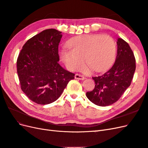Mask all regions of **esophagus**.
Masks as SVG:
<instances>
[{"label": "esophagus", "mask_w": 148, "mask_h": 148, "mask_svg": "<svg viewBox=\"0 0 148 148\" xmlns=\"http://www.w3.org/2000/svg\"><path fill=\"white\" fill-rule=\"evenodd\" d=\"M75 78L77 79H79V80H83L84 79V77L83 76L79 75V74H75Z\"/></svg>", "instance_id": "34e87169"}]
</instances>
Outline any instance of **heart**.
Instances as JSON below:
<instances>
[{"label": "heart", "instance_id": "b5f03b06", "mask_svg": "<svg viewBox=\"0 0 148 148\" xmlns=\"http://www.w3.org/2000/svg\"><path fill=\"white\" fill-rule=\"evenodd\" d=\"M67 46L60 49L59 56L70 70L80 69L85 60L94 71L102 72L113 64L116 54L115 42L109 35L77 36L69 40Z\"/></svg>", "mask_w": 148, "mask_h": 148}]
</instances>
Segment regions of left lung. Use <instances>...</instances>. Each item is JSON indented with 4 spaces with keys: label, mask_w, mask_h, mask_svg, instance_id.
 Here are the masks:
<instances>
[{
    "label": "left lung",
    "mask_w": 148,
    "mask_h": 148,
    "mask_svg": "<svg viewBox=\"0 0 148 148\" xmlns=\"http://www.w3.org/2000/svg\"><path fill=\"white\" fill-rule=\"evenodd\" d=\"M117 52L112 68L99 77H92L95 87L87 92L88 99L99 106H107L117 101L130 86L136 69L135 58L128 44L118 38Z\"/></svg>",
    "instance_id": "obj_1"
}]
</instances>
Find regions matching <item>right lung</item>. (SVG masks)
<instances>
[{
	"label": "right lung",
	"instance_id": "add662e5",
	"mask_svg": "<svg viewBox=\"0 0 148 148\" xmlns=\"http://www.w3.org/2000/svg\"><path fill=\"white\" fill-rule=\"evenodd\" d=\"M62 32L48 29L24 44L18 57L17 73L21 90L30 100L46 105L58 99L75 74L59 64L58 47Z\"/></svg>",
	"mask_w": 148,
	"mask_h": 148
}]
</instances>
